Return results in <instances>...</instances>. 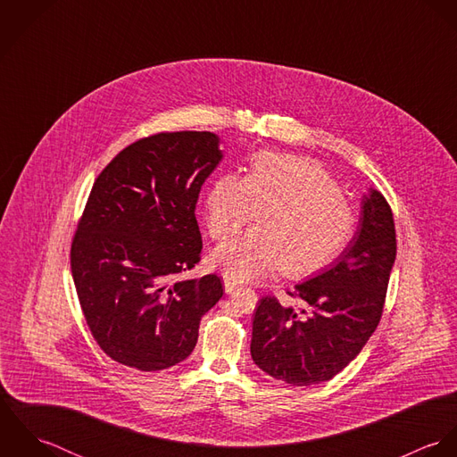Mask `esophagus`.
<instances>
[{
    "label": "esophagus",
    "instance_id": "obj_1",
    "mask_svg": "<svg viewBox=\"0 0 457 457\" xmlns=\"http://www.w3.org/2000/svg\"><path fill=\"white\" fill-rule=\"evenodd\" d=\"M223 287H225V292H227V294H232V292L237 288V283H236L234 279H230V278H225V279H223Z\"/></svg>",
    "mask_w": 457,
    "mask_h": 457
}]
</instances>
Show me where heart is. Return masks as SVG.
<instances>
[{
    "label": "heart",
    "instance_id": "1",
    "mask_svg": "<svg viewBox=\"0 0 457 457\" xmlns=\"http://www.w3.org/2000/svg\"><path fill=\"white\" fill-rule=\"evenodd\" d=\"M252 230L223 241L211 262L234 281H250L281 267L292 278L319 272L355 232V211L326 170L303 156L261 153L245 178L223 174L207 188L202 214L212 239L245 225Z\"/></svg>",
    "mask_w": 457,
    "mask_h": 457
}]
</instances>
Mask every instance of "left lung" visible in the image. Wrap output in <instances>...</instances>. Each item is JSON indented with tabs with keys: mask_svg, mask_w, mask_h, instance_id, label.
<instances>
[{
	"mask_svg": "<svg viewBox=\"0 0 457 457\" xmlns=\"http://www.w3.org/2000/svg\"><path fill=\"white\" fill-rule=\"evenodd\" d=\"M394 261L391 205L370 188L361 200L357 232L341 255L290 294L299 308L262 297L253 313V362L297 387L336 377L378 326Z\"/></svg>",
	"mask_w": 457,
	"mask_h": 457,
	"instance_id": "obj_1",
	"label": "left lung"
}]
</instances>
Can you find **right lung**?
Returning <instances> with one entry per match:
<instances>
[{
    "instance_id": "obj_1",
    "label": "right lung",
    "mask_w": 457,
    "mask_h": 457,
    "mask_svg": "<svg viewBox=\"0 0 457 457\" xmlns=\"http://www.w3.org/2000/svg\"><path fill=\"white\" fill-rule=\"evenodd\" d=\"M221 158L216 133H158L96 178L70 263L91 334L116 362L160 371L185 361L221 299L216 274L183 278L202 252L198 194Z\"/></svg>"
}]
</instances>
